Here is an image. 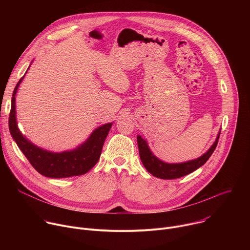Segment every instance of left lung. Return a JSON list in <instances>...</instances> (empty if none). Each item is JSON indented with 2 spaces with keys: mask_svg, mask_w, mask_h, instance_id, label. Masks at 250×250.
<instances>
[{
  "mask_svg": "<svg viewBox=\"0 0 250 250\" xmlns=\"http://www.w3.org/2000/svg\"><path fill=\"white\" fill-rule=\"evenodd\" d=\"M220 133L221 131L219 132L216 141L213 142V145L205 154H203L197 159L182 163H166L158 159L149 149L146 140L142 138L140 135H137L139 156L142 164H144L146 169L151 175L160 178V179H176V178H180L194 172L208 161L209 156L212 154V152L215 151L217 147Z\"/></svg>",
  "mask_w": 250,
  "mask_h": 250,
  "instance_id": "obj_1",
  "label": "left lung"
}]
</instances>
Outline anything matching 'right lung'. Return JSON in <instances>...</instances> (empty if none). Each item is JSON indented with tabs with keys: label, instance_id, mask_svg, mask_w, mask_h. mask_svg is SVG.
<instances>
[{
	"label": "right lung",
	"instance_id": "add662e5",
	"mask_svg": "<svg viewBox=\"0 0 250 250\" xmlns=\"http://www.w3.org/2000/svg\"><path fill=\"white\" fill-rule=\"evenodd\" d=\"M24 76L17 84L13 97L9 118V128L19 148L39 173L49 178H67L87 173L98 162L104 142L113 123L97 127L89 138L77 148L63 152H51L38 147L25 138L18 127L16 119V94Z\"/></svg>",
	"mask_w": 250,
	"mask_h": 250
}]
</instances>
